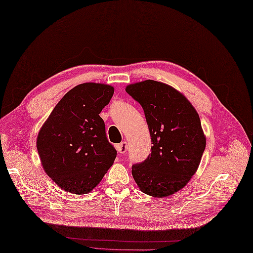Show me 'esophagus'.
I'll return each instance as SVG.
<instances>
[{
	"instance_id": "1",
	"label": "esophagus",
	"mask_w": 253,
	"mask_h": 253,
	"mask_svg": "<svg viewBox=\"0 0 253 253\" xmlns=\"http://www.w3.org/2000/svg\"><path fill=\"white\" fill-rule=\"evenodd\" d=\"M116 148H117V151L119 152V153H125L126 151V148H127V143L126 142V141H123L122 143H119V144H117V146H116Z\"/></svg>"
}]
</instances>
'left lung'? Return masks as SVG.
<instances>
[{"mask_svg":"<svg viewBox=\"0 0 253 253\" xmlns=\"http://www.w3.org/2000/svg\"><path fill=\"white\" fill-rule=\"evenodd\" d=\"M143 108L151 136V153L131 167L140 189L163 198L187 184L199 168L206 147L198 112L183 94L154 80L126 86Z\"/></svg>","mask_w":253,"mask_h":253,"instance_id":"obj_1","label":"left lung"}]
</instances>
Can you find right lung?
<instances>
[{
  "label": "right lung",
  "instance_id": "obj_1",
  "mask_svg": "<svg viewBox=\"0 0 253 253\" xmlns=\"http://www.w3.org/2000/svg\"><path fill=\"white\" fill-rule=\"evenodd\" d=\"M113 93L106 84H79L56 104L39 131L37 149L46 174L72 194L93 189L116 158L99 115Z\"/></svg>",
  "mask_w": 253,
  "mask_h": 253
}]
</instances>
